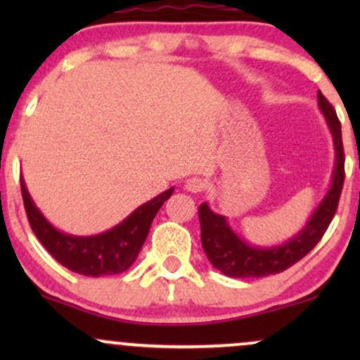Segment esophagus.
I'll return each mask as SVG.
<instances>
[{"instance_id": "esophagus-1", "label": "esophagus", "mask_w": 360, "mask_h": 360, "mask_svg": "<svg viewBox=\"0 0 360 360\" xmlns=\"http://www.w3.org/2000/svg\"><path fill=\"white\" fill-rule=\"evenodd\" d=\"M184 188H186V191H189V193H201L206 189V181L203 179V177L194 176V177H191V179L186 181Z\"/></svg>"}]
</instances>
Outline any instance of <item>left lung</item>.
<instances>
[{
  "mask_svg": "<svg viewBox=\"0 0 360 360\" xmlns=\"http://www.w3.org/2000/svg\"><path fill=\"white\" fill-rule=\"evenodd\" d=\"M318 108L326 120L330 134L335 147V169H333L332 183L325 198L316 206L307 225L295 237L276 247H257L250 245L233 232L223 214L212 212L208 203H201L198 214L201 225V245L213 264L214 269L223 272L230 278H266L271 274H279L288 267L295 266L308 254L328 229L333 214L337 212L340 200L342 186L345 179V157L344 143H342V128L335 110L328 100L318 91Z\"/></svg>",
  "mask_w": 360,
  "mask_h": 360,
  "instance_id": "obj_1",
  "label": "left lung"
}]
</instances>
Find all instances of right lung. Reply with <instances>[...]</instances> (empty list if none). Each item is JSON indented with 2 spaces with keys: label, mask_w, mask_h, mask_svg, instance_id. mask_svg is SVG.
I'll return each mask as SVG.
<instances>
[{
  "label": "right lung",
  "mask_w": 360,
  "mask_h": 360,
  "mask_svg": "<svg viewBox=\"0 0 360 360\" xmlns=\"http://www.w3.org/2000/svg\"><path fill=\"white\" fill-rule=\"evenodd\" d=\"M20 184L28 221L37 238L57 262L72 272L89 278L120 274L135 262L157 212L174 191V188H171L160 193L106 232L91 237H77L57 230L37 208L23 177H20Z\"/></svg>",
  "instance_id": "right-lung-1"
}]
</instances>
